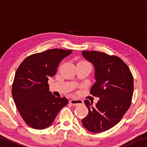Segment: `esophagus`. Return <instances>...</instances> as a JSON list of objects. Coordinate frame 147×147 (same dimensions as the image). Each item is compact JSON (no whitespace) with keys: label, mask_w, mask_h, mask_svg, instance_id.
<instances>
[{"label":"esophagus","mask_w":147,"mask_h":147,"mask_svg":"<svg viewBox=\"0 0 147 147\" xmlns=\"http://www.w3.org/2000/svg\"><path fill=\"white\" fill-rule=\"evenodd\" d=\"M69 102L73 106H78L79 104H83L84 102L82 100H80V99H72L69 101Z\"/></svg>","instance_id":"obj_1"}]
</instances>
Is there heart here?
Listing matches in <instances>:
<instances>
[{
	"label": "heart",
	"instance_id": "1",
	"mask_svg": "<svg viewBox=\"0 0 147 147\" xmlns=\"http://www.w3.org/2000/svg\"><path fill=\"white\" fill-rule=\"evenodd\" d=\"M81 62H84V63H89L88 62H87V61H82Z\"/></svg>",
	"mask_w": 147,
	"mask_h": 147
}]
</instances>
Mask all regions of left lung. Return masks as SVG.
<instances>
[{"instance_id": "1", "label": "left lung", "mask_w": 147, "mask_h": 147, "mask_svg": "<svg viewBox=\"0 0 147 147\" xmlns=\"http://www.w3.org/2000/svg\"><path fill=\"white\" fill-rule=\"evenodd\" d=\"M82 55L95 68L96 82L90 93L100 99L95 106L84 100L89 112L82 123L91 132H103L119 123L130 108L133 76L128 66L118 56L95 51H83Z\"/></svg>"}]
</instances>
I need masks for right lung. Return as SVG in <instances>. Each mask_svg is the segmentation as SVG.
<instances>
[{
    "label": "right lung",
    "mask_w": 147,
    "mask_h": 147,
    "mask_svg": "<svg viewBox=\"0 0 147 147\" xmlns=\"http://www.w3.org/2000/svg\"><path fill=\"white\" fill-rule=\"evenodd\" d=\"M72 51L53 49L32 54L17 69L12 96L20 115L30 127L37 130L49 127L68 104L65 97H56L49 91L48 80L55 75L60 61Z\"/></svg>",
    "instance_id": "add662e5"
}]
</instances>
